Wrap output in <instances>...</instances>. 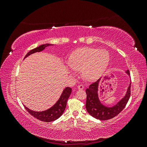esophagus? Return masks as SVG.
I'll return each instance as SVG.
<instances>
[{
    "label": "esophagus",
    "mask_w": 147,
    "mask_h": 147,
    "mask_svg": "<svg viewBox=\"0 0 147 147\" xmlns=\"http://www.w3.org/2000/svg\"><path fill=\"white\" fill-rule=\"evenodd\" d=\"M77 88L79 90H83V89L84 88V86H83V85H82V84H79V85L77 86Z\"/></svg>",
    "instance_id": "obj_1"
}]
</instances>
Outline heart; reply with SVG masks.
<instances>
[{
    "label": "heart",
    "mask_w": 147,
    "mask_h": 147,
    "mask_svg": "<svg viewBox=\"0 0 147 147\" xmlns=\"http://www.w3.org/2000/svg\"><path fill=\"white\" fill-rule=\"evenodd\" d=\"M109 61L110 55L107 50L84 47L75 50L70 55L67 69L72 75L76 74L77 71L82 70L83 78L92 82L101 76Z\"/></svg>",
    "instance_id": "heart-1"
}]
</instances>
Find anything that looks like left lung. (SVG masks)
Wrapping results in <instances>:
<instances>
[{"instance_id":"8db88e82","label":"left lung","mask_w":147,"mask_h":147,"mask_svg":"<svg viewBox=\"0 0 147 147\" xmlns=\"http://www.w3.org/2000/svg\"><path fill=\"white\" fill-rule=\"evenodd\" d=\"M125 73L130 76L129 71L125 70ZM102 78L92 83L86 90V109L88 113L94 118L100 120H107L117 116L125 107L131 94V82L129 84L126 94L116 104L112 106H107L102 103L99 97V86Z\"/></svg>"}]
</instances>
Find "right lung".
Returning a JSON list of instances; mask_svg holds the SVG:
<instances>
[{"label":"right lung","instance_id":"obj_1","mask_svg":"<svg viewBox=\"0 0 147 147\" xmlns=\"http://www.w3.org/2000/svg\"><path fill=\"white\" fill-rule=\"evenodd\" d=\"M51 45H53V44L47 43L45 44V45H42L37 48H35L33 49V50L30 51L28 54L26 55V56L24 57V59L28 57L29 56H30V55L34 54L35 53L41 52L43 50H45V48L46 47ZM71 92H72V88L69 87H66L63 90V92H62L58 100H57L51 107L46 110L42 111V112H35V111H33L28 109L27 107L25 106L24 105V106L25 109L27 110L28 112L31 115H32L34 117L40 120V121L45 122L54 121L56 119H58L64 113L66 107L67 102L69 97L70 96Z\"/></svg>","mask_w":147,"mask_h":147}]
</instances>
